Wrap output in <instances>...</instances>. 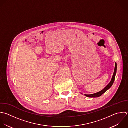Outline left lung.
<instances>
[{
	"mask_svg": "<svg viewBox=\"0 0 128 128\" xmlns=\"http://www.w3.org/2000/svg\"><path fill=\"white\" fill-rule=\"evenodd\" d=\"M116 68H117L116 63H115L114 71V74H113L112 80L101 91H100V92H98L94 94H86L85 96H88V97H90V98H97V97L100 96L104 93L108 89H109L112 86V84H113V83L114 82V79H115V76H116Z\"/></svg>",
	"mask_w": 128,
	"mask_h": 128,
	"instance_id": "left-lung-1",
	"label": "left lung"
}]
</instances>
